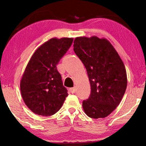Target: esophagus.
I'll use <instances>...</instances> for the list:
<instances>
[{
  "mask_svg": "<svg viewBox=\"0 0 146 146\" xmlns=\"http://www.w3.org/2000/svg\"><path fill=\"white\" fill-rule=\"evenodd\" d=\"M76 88H75V87L71 88L69 89V92H70V93H72V94L75 93V92H76Z\"/></svg>",
  "mask_w": 146,
  "mask_h": 146,
  "instance_id": "34e87169",
  "label": "esophagus"
}]
</instances>
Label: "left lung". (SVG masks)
<instances>
[{"instance_id": "left-lung-1", "label": "left lung", "mask_w": 146, "mask_h": 146, "mask_svg": "<svg viewBox=\"0 0 146 146\" xmlns=\"http://www.w3.org/2000/svg\"><path fill=\"white\" fill-rule=\"evenodd\" d=\"M74 51L88 76L91 93L82 102L84 111L92 118H104L119 104L127 88L125 66L111 43L97 36L77 37Z\"/></svg>"}]
</instances>
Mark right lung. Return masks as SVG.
<instances>
[{"instance_id": "add662e5", "label": "right lung", "mask_w": 146, "mask_h": 146, "mask_svg": "<svg viewBox=\"0 0 146 146\" xmlns=\"http://www.w3.org/2000/svg\"><path fill=\"white\" fill-rule=\"evenodd\" d=\"M72 42V38L50 39L35 52L28 63L20 86L25 104L36 114H54L68 96L56 65Z\"/></svg>"}]
</instances>
